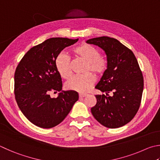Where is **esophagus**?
<instances>
[{"label": "esophagus", "mask_w": 160, "mask_h": 160, "mask_svg": "<svg viewBox=\"0 0 160 160\" xmlns=\"http://www.w3.org/2000/svg\"><path fill=\"white\" fill-rule=\"evenodd\" d=\"M87 96L86 94H82V93H80L79 94V97L80 98H83V97H85Z\"/></svg>", "instance_id": "esophagus-1"}]
</instances>
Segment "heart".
<instances>
[{
	"mask_svg": "<svg viewBox=\"0 0 160 160\" xmlns=\"http://www.w3.org/2000/svg\"><path fill=\"white\" fill-rule=\"evenodd\" d=\"M72 52L78 58L87 62L85 69L87 73L72 77L66 82V88L78 92H86L95 82V77L92 72H94L97 76L103 75L108 67V61L105 57L99 54L97 48L88 43H82L75 48ZM55 65L62 78L68 79L71 76L72 63L70 57L67 54L62 52L58 55Z\"/></svg>",
	"mask_w": 160,
	"mask_h": 160,
	"instance_id": "heart-1",
	"label": "heart"
}]
</instances>
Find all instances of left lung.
Listing matches in <instances>:
<instances>
[{
    "label": "left lung",
    "mask_w": 160,
    "mask_h": 160,
    "mask_svg": "<svg viewBox=\"0 0 160 160\" xmlns=\"http://www.w3.org/2000/svg\"><path fill=\"white\" fill-rule=\"evenodd\" d=\"M105 51L108 67L96 89L106 95H96L97 102L91 108L98 122L108 128L122 127L134 118L141 105L143 77L132 51L108 36L87 41ZM111 92L112 96L108 94Z\"/></svg>",
    "instance_id": "obj_1"
}]
</instances>
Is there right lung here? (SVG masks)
Returning <instances> with one entry per match:
<instances>
[{"label":"right lung","mask_w":160,"mask_h":160,"mask_svg":"<svg viewBox=\"0 0 160 160\" xmlns=\"http://www.w3.org/2000/svg\"><path fill=\"white\" fill-rule=\"evenodd\" d=\"M78 39L52 38L31 48L14 72V95L19 109L35 125L44 129L57 126L64 120L78 100V93L62 91V80L55 62L63 49ZM60 91L57 98L51 92Z\"/></svg>","instance_id":"add662e5"}]
</instances>
